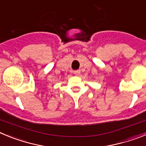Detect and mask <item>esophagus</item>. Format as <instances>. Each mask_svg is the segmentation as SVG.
I'll use <instances>...</instances> for the list:
<instances>
[{"instance_id":"34e87169","label":"esophagus","mask_w":146,"mask_h":146,"mask_svg":"<svg viewBox=\"0 0 146 146\" xmlns=\"http://www.w3.org/2000/svg\"><path fill=\"white\" fill-rule=\"evenodd\" d=\"M74 74L75 76H79L80 74V72L79 70H77V71H74Z\"/></svg>"}]
</instances>
